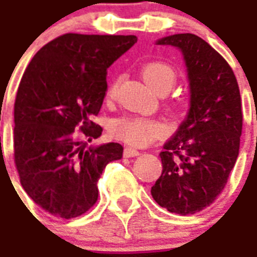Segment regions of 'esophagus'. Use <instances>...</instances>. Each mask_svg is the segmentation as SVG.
I'll return each instance as SVG.
<instances>
[{"label":"esophagus","instance_id":"1","mask_svg":"<svg viewBox=\"0 0 257 257\" xmlns=\"http://www.w3.org/2000/svg\"><path fill=\"white\" fill-rule=\"evenodd\" d=\"M139 151L137 149H133V147H124V157L127 158H133V157H138Z\"/></svg>","mask_w":257,"mask_h":257}]
</instances>
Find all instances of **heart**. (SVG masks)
Instances as JSON below:
<instances>
[{
    "instance_id": "heart-1",
    "label": "heart",
    "mask_w": 257,
    "mask_h": 257,
    "mask_svg": "<svg viewBox=\"0 0 257 257\" xmlns=\"http://www.w3.org/2000/svg\"><path fill=\"white\" fill-rule=\"evenodd\" d=\"M142 77L151 88L160 93H166L177 81V71L165 61H150L143 65ZM119 79L110 81L106 97L112 99L118 89ZM111 134L133 146H145L151 141L164 137L166 126L160 119L142 118L137 115H123L114 119L110 124Z\"/></svg>"
}]
</instances>
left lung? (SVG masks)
Returning <instances> with one entry per match:
<instances>
[{"label": "left lung", "instance_id": "1", "mask_svg": "<svg viewBox=\"0 0 257 257\" xmlns=\"http://www.w3.org/2000/svg\"><path fill=\"white\" fill-rule=\"evenodd\" d=\"M184 56L190 107L161 151L162 174L151 196L172 213L205 209L225 188L240 149L241 97L233 71L220 53L192 33L162 37Z\"/></svg>", "mask_w": 257, "mask_h": 257}]
</instances>
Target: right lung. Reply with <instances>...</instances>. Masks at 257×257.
<instances>
[{"label": "right lung", "instance_id": "1", "mask_svg": "<svg viewBox=\"0 0 257 257\" xmlns=\"http://www.w3.org/2000/svg\"><path fill=\"white\" fill-rule=\"evenodd\" d=\"M137 36L67 33L36 53L15 103V164L28 196L61 218L85 213L96 202L97 181L120 160L122 145L87 147L101 128L93 123L107 91V68Z\"/></svg>", "mask_w": 257, "mask_h": 257}]
</instances>
